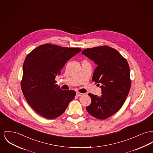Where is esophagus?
Returning <instances> with one entry per match:
<instances>
[{"label":"esophagus","instance_id":"esophagus-1","mask_svg":"<svg viewBox=\"0 0 153 153\" xmlns=\"http://www.w3.org/2000/svg\"><path fill=\"white\" fill-rule=\"evenodd\" d=\"M76 95H77V97H81L82 95H83V94L80 93V92H76Z\"/></svg>","mask_w":153,"mask_h":153}]
</instances>
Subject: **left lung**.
I'll list each match as a JSON object with an SVG mask.
<instances>
[{
  "mask_svg": "<svg viewBox=\"0 0 153 153\" xmlns=\"http://www.w3.org/2000/svg\"><path fill=\"white\" fill-rule=\"evenodd\" d=\"M82 54L94 61L98 66L92 81L102 84V95L91 93V103L86 108L92 116L105 120L123 106L131 89L129 66L125 58L117 50L107 45L85 48Z\"/></svg>",
  "mask_w": 153,
  "mask_h": 153,
  "instance_id": "left-lung-1",
  "label": "left lung"
}]
</instances>
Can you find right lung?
<instances>
[{
	"mask_svg": "<svg viewBox=\"0 0 153 153\" xmlns=\"http://www.w3.org/2000/svg\"><path fill=\"white\" fill-rule=\"evenodd\" d=\"M81 51L47 43L27 54L21 87L27 103L40 116L47 119L61 116L74 98V91L61 90L55 79L66 62Z\"/></svg>",
	"mask_w": 153,
	"mask_h": 153,
	"instance_id": "add662e5",
	"label": "right lung"
}]
</instances>
